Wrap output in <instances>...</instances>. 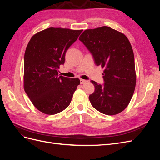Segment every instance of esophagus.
<instances>
[{
  "mask_svg": "<svg viewBox=\"0 0 160 160\" xmlns=\"http://www.w3.org/2000/svg\"><path fill=\"white\" fill-rule=\"evenodd\" d=\"M87 82H88V81H87L86 80H84V79H80V83H81V84L86 83Z\"/></svg>",
  "mask_w": 160,
  "mask_h": 160,
  "instance_id": "1",
  "label": "esophagus"
}]
</instances>
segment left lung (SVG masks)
<instances>
[{
	"mask_svg": "<svg viewBox=\"0 0 160 160\" xmlns=\"http://www.w3.org/2000/svg\"><path fill=\"white\" fill-rule=\"evenodd\" d=\"M79 41L93 55L96 65L104 68V83L94 81L95 91L89 95L93 107L105 115L123 111L129 103L136 83L134 55L128 38L108 27L87 29Z\"/></svg>",
	"mask_w": 160,
	"mask_h": 160,
	"instance_id": "8db88e82",
	"label": "left lung"
}]
</instances>
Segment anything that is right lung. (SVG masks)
<instances>
[{
	"mask_svg": "<svg viewBox=\"0 0 160 160\" xmlns=\"http://www.w3.org/2000/svg\"><path fill=\"white\" fill-rule=\"evenodd\" d=\"M81 32L51 27L34 35L28 43L24 57V89L43 113L54 115L65 109L80 84L78 78L59 76L58 69Z\"/></svg>",
	"mask_w": 160,
	"mask_h": 160,
	"instance_id": "right-lung-1",
	"label": "right lung"
}]
</instances>
